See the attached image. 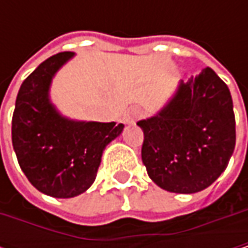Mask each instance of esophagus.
<instances>
[{
    "label": "esophagus",
    "instance_id": "esophagus-1",
    "mask_svg": "<svg viewBox=\"0 0 248 248\" xmlns=\"http://www.w3.org/2000/svg\"><path fill=\"white\" fill-rule=\"evenodd\" d=\"M140 115H142V110H140V109H138V108H130V109L124 113L122 119H124V124H133L136 119L140 118Z\"/></svg>",
    "mask_w": 248,
    "mask_h": 248
}]
</instances>
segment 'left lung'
<instances>
[{"mask_svg":"<svg viewBox=\"0 0 248 248\" xmlns=\"http://www.w3.org/2000/svg\"><path fill=\"white\" fill-rule=\"evenodd\" d=\"M143 130L142 162L162 189L194 194L210 186L228 165L235 146L232 99L210 67L181 81L171 100Z\"/></svg>","mask_w":248,"mask_h":248,"instance_id":"obj_1","label":"left lung"}]
</instances>
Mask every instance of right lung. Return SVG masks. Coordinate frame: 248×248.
Listing matches in <instances>:
<instances>
[{"label":"right lung","mask_w":248,"mask_h":248,"mask_svg":"<svg viewBox=\"0 0 248 248\" xmlns=\"http://www.w3.org/2000/svg\"><path fill=\"white\" fill-rule=\"evenodd\" d=\"M73 56L54 54L28 76L13 115V146L20 167L32 186L54 198H72L89 189L105 148L124 130L122 124L64 118L51 103V80Z\"/></svg>","instance_id":"1"}]
</instances>
